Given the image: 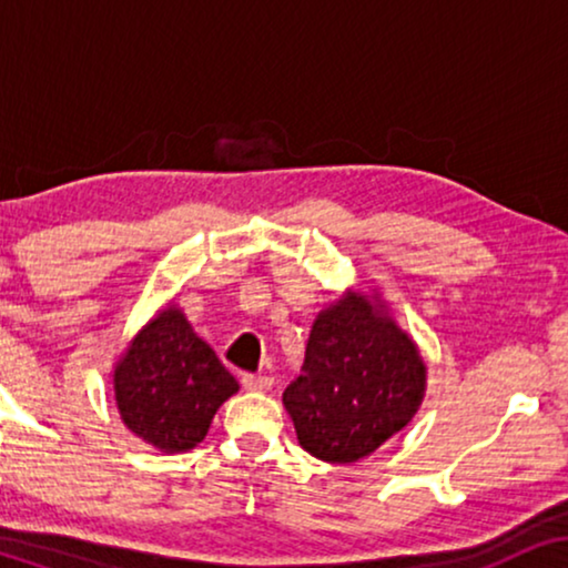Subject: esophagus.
Segmentation results:
<instances>
[{
  "mask_svg": "<svg viewBox=\"0 0 568 568\" xmlns=\"http://www.w3.org/2000/svg\"><path fill=\"white\" fill-rule=\"evenodd\" d=\"M240 383H243L245 390H251V393H266V390H271V385H274V379L266 375H243Z\"/></svg>",
  "mask_w": 568,
  "mask_h": 568,
  "instance_id": "obj_1",
  "label": "esophagus"
}]
</instances>
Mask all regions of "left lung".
<instances>
[{
  "instance_id": "obj_1",
  "label": "left lung",
  "mask_w": 568,
  "mask_h": 568,
  "mask_svg": "<svg viewBox=\"0 0 568 568\" xmlns=\"http://www.w3.org/2000/svg\"><path fill=\"white\" fill-rule=\"evenodd\" d=\"M305 375L284 390L302 449L352 465L414 422L426 362L377 292L352 286L317 313Z\"/></svg>"
}]
</instances>
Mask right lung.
<instances>
[{"instance_id":"obj_1","label":"right lung","mask_w":568,"mask_h":568,"mask_svg":"<svg viewBox=\"0 0 568 568\" xmlns=\"http://www.w3.org/2000/svg\"><path fill=\"white\" fill-rule=\"evenodd\" d=\"M237 390V379L175 302L160 307L113 364L121 422L168 455L204 442L214 414Z\"/></svg>"}]
</instances>
